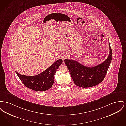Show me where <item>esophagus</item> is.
I'll return each instance as SVG.
<instances>
[{
  "instance_id": "34e87169",
  "label": "esophagus",
  "mask_w": 126,
  "mask_h": 126,
  "mask_svg": "<svg viewBox=\"0 0 126 126\" xmlns=\"http://www.w3.org/2000/svg\"><path fill=\"white\" fill-rule=\"evenodd\" d=\"M67 57V55H66V54H65L62 55V56H61V58H62V59H63V60H64L65 59H66Z\"/></svg>"
}]
</instances>
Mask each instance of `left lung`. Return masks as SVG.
<instances>
[{"instance_id":"1","label":"left lung","mask_w":126,"mask_h":126,"mask_svg":"<svg viewBox=\"0 0 126 126\" xmlns=\"http://www.w3.org/2000/svg\"><path fill=\"white\" fill-rule=\"evenodd\" d=\"M108 58L103 63L93 67H88L74 60L65 59L72 79L76 85L81 88H90L103 80L111 63L112 52L110 44Z\"/></svg>"}]
</instances>
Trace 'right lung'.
Masks as SVG:
<instances>
[{
  "instance_id": "1",
  "label": "right lung",
  "mask_w": 126,
  "mask_h": 126,
  "mask_svg": "<svg viewBox=\"0 0 126 126\" xmlns=\"http://www.w3.org/2000/svg\"><path fill=\"white\" fill-rule=\"evenodd\" d=\"M62 62V59L58 60L43 72L36 76L22 75L16 71V73L23 83L28 88L35 91H43L52 87L55 74Z\"/></svg>"
}]
</instances>
